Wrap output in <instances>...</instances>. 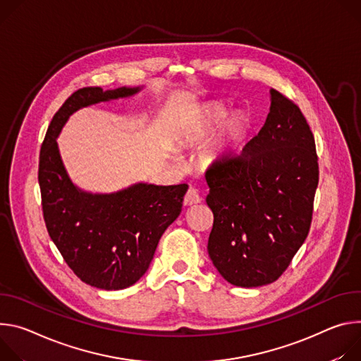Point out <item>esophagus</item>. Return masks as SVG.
<instances>
[{
    "mask_svg": "<svg viewBox=\"0 0 361 361\" xmlns=\"http://www.w3.org/2000/svg\"><path fill=\"white\" fill-rule=\"evenodd\" d=\"M201 201H202V199H201V196H199L197 190H196L195 188H189V189H188V192H186V195H185L183 204H185L186 207H190V205H196V204H199Z\"/></svg>",
    "mask_w": 361,
    "mask_h": 361,
    "instance_id": "obj_1",
    "label": "esophagus"
}]
</instances>
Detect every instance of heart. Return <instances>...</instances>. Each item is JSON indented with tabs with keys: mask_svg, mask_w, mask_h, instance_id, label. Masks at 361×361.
Here are the masks:
<instances>
[{
	"mask_svg": "<svg viewBox=\"0 0 361 361\" xmlns=\"http://www.w3.org/2000/svg\"><path fill=\"white\" fill-rule=\"evenodd\" d=\"M222 114H224V111L219 107H212V109H208L207 111H204L201 118H199L197 125L195 126L192 135L193 136H201V135L207 133L215 123L219 122Z\"/></svg>",
	"mask_w": 361,
	"mask_h": 361,
	"instance_id": "heart-1",
	"label": "heart"
}]
</instances>
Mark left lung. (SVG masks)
<instances>
[{"label": "left lung", "mask_w": 361, "mask_h": 361, "mask_svg": "<svg viewBox=\"0 0 361 361\" xmlns=\"http://www.w3.org/2000/svg\"><path fill=\"white\" fill-rule=\"evenodd\" d=\"M314 135L300 107L271 90L265 125L239 154L208 168L209 257L228 283L261 287L284 274L310 232L318 185Z\"/></svg>", "instance_id": "8db88e82"}]
</instances>
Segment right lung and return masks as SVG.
I'll return each instance as SVG.
<instances>
[{"instance_id": "right-lung-1", "label": "right lung", "mask_w": 361, "mask_h": 361, "mask_svg": "<svg viewBox=\"0 0 361 361\" xmlns=\"http://www.w3.org/2000/svg\"><path fill=\"white\" fill-rule=\"evenodd\" d=\"M137 92L78 89L54 114L39 150L38 183L49 235L83 283L109 291L133 286L146 272L160 236L182 211L188 185L139 183L110 195L82 192L66 173L56 137L80 107Z\"/></svg>"}]
</instances>
